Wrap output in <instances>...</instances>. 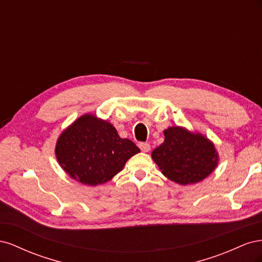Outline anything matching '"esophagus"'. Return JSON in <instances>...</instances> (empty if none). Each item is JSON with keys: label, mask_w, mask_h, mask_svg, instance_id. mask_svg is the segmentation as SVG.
Masks as SVG:
<instances>
[{"label": "esophagus", "mask_w": 262, "mask_h": 262, "mask_svg": "<svg viewBox=\"0 0 262 262\" xmlns=\"http://www.w3.org/2000/svg\"><path fill=\"white\" fill-rule=\"evenodd\" d=\"M139 147L141 148L142 152H148L150 149V145L147 142H141V143H139Z\"/></svg>", "instance_id": "34e87169"}]
</instances>
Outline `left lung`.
Returning <instances> with one entry per match:
<instances>
[{
    "label": "left lung",
    "mask_w": 262,
    "mask_h": 262,
    "mask_svg": "<svg viewBox=\"0 0 262 262\" xmlns=\"http://www.w3.org/2000/svg\"><path fill=\"white\" fill-rule=\"evenodd\" d=\"M165 141L152 152L164 175L180 185L195 184L208 177L217 165V153L201 134L180 126L165 130Z\"/></svg>",
    "instance_id": "obj_1"
}]
</instances>
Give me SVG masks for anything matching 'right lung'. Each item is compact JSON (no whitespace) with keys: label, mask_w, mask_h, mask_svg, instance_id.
<instances>
[{"label":"right lung","mask_w":262,"mask_h":262,"mask_svg":"<svg viewBox=\"0 0 262 262\" xmlns=\"http://www.w3.org/2000/svg\"><path fill=\"white\" fill-rule=\"evenodd\" d=\"M139 152L131 140L118 136L113 124L92 115L78 118L61 134L55 146L61 167L90 186L112 179Z\"/></svg>","instance_id":"right-lung-1"}]
</instances>
